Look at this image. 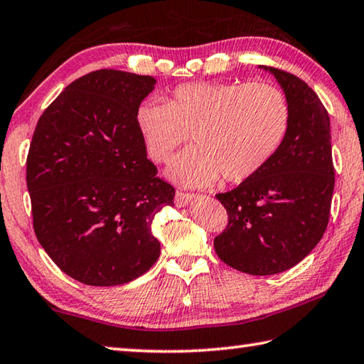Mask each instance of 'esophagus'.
Segmentation results:
<instances>
[{
	"instance_id": "34e87169",
	"label": "esophagus",
	"mask_w": 364,
	"mask_h": 364,
	"mask_svg": "<svg viewBox=\"0 0 364 364\" xmlns=\"http://www.w3.org/2000/svg\"><path fill=\"white\" fill-rule=\"evenodd\" d=\"M192 198H194V194H191V192H183V191H176L175 192V203H176V206L188 205V202H191Z\"/></svg>"
}]
</instances>
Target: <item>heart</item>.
Here are the masks:
<instances>
[{"mask_svg": "<svg viewBox=\"0 0 364 364\" xmlns=\"http://www.w3.org/2000/svg\"><path fill=\"white\" fill-rule=\"evenodd\" d=\"M135 124L154 162H166L192 134L196 146L170 167L176 181L205 186L223 176L243 183L279 151L290 104L272 82H194L175 87L167 102L141 104Z\"/></svg>", "mask_w": 364, "mask_h": 364, "instance_id": "1", "label": "heart"}]
</instances>
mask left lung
Instances as JSON below:
<instances>
[{
    "label": "left lung",
    "mask_w": 364,
    "mask_h": 364,
    "mask_svg": "<svg viewBox=\"0 0 364 364\" xmlns=\"http://www.w3.org/2000/svg\"><path fill=\"white\" fill-rule=\"evenodd\" d=\"M279 82L290 104V126L279 151L257 175L216 194L229 224L215 238L218 257L255 276L295 267L322 240L334 189L330 117L308 83L260 66Z\"/></svg>",
    "instance_id": "left-lung-1"
}]
</instances>
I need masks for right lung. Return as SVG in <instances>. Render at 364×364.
<instances>
[{
  "mask_svg": "<svg viewBox=\"0 0 364 364\" xmlns=\"http://www.w3.org/2000/svg\"><path fill=\"white\" fill-rule=\"evenodd\" d=\"M156 80L99 69L42 113L26 158L33 227L56 267L87 286H119L159 257L151 224L173 205L135 124Z\"/></svg>",
  "mask_w": 364,
  "mask_h": 364,
  "instance_id": "add662e5",
  "label": "right lung"
}]
</instances>
